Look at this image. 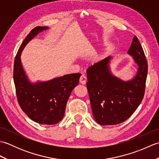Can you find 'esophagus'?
<instances>
[{
    "instance_id": "obj_1",
    "label": "esophagus",
    "mask_w": 159,
    "mask_h": 159,
    "mask_svg": "<svg viewBox=\"0 0 159 159\" xmlns=\"http://www.w3.org/2000/svg\"><path fill=\"white\" fill-rule=\"evenodd\" d=\"M87 77L85 75H82L80 78V83H81L82 85H85L87 83Z\"/></svg>"
}]
</instances>
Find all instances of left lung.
Listing matches in <instances>:
<instances>
[{
	"label": "left lung",
	"mask_w": 159,
	"mask_h": 159,
	"mask_svg": "<svg viewBox=\"0 0 159 159\" xmlns=\"http://www.w3.org/2000/svg\"><path fill=\"white\" fill-rule=\"evenodd\" d=\"M128 54L138 66L133 79L124 80L111 72V56L87 70L88 89L94 119L102 126L120 124L128 119L142 101L148 62L142 46L134 35Z\"/></svg>",
	"instance_id": "1"
}]
</instances>
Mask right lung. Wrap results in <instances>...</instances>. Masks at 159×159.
I'll return each instance as SVG.
<instances>
[{"label": "right lung", "mask_w": 159, "mask_h": 159, "mask_svg": "<svg viewBox=\"0 0 159 159\" xmlns=\"http://www.w3.org/2000/svg\"><path fill=\"white\" fill-rule=\"evenodd\" d=\"M48 26H36L20 46L13 67V80L18 101L27 116L41 124L52 125L63 119L71 92L78 85L81 74H70L47 80L32 83L24 70L21 54L25 46Z\"/></svg>", "instance_id": "add662e5"}]
</instances>
